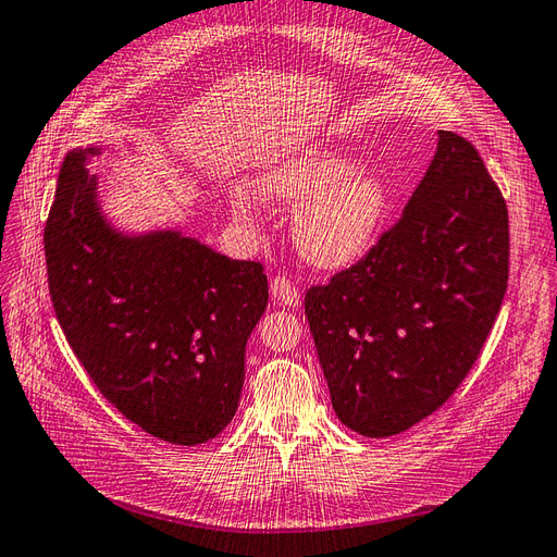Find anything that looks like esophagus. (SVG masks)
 I'll use <instances>...</instances> for the list:
<instances>
[{
	"label": "esophagus",
	"mask_w": 557,
	"mask_h": 557,
	"mask_svg": "<svg viewBox=\"0 0 557 557\" xmlns=\"http://www.w3.org/2000/svg\"><path fill=\"white\" fill-rule=\"evenodd\" d=\"M271 298L283 307H298L300 305V290L288 276H276L271 281Z\"/></svg>",
	"instance_id": "obj_1"
}]
</instances>
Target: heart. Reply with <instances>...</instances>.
<instances>
[{
	"label": "heart",
	"instance_id": "heart-1",
	"mask_svg": "<svg viewBox=\"0 0 557 557\" xmlns=\"http://www.w3.org/2000/svg\"><path fill=\"white\" fill-rule=\"evenodd\" d=\"M257 193L278 209H294L293 240L300 255L321 269H343L374 245L388 214V185L360 159L333 145H312L283 157L257 178ZM231 209L245 224L255 205L240 190Z\"/></svg>",
	"mask_w": 557,
	"mask_h": 557
}]
</instances>
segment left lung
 Instances as JSON below:
<instances>
[{"label": "left lung", "instance_id": "1", "mask_svg": "<svg viewBox=\"0 0 557 557\" xmlns=\"http://www.w3.org/2000/svg\"><path fill=\"white\" fill-rule=\"evenodd\" d=\"M508 207L474 145L438 147L403 216L305 295L341 422L386 438L436 412L484 348L508 290Z\"/></svg>", "mask_w": 557, "mask_h": 557}]
</instances>
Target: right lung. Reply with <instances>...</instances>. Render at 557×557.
Instances as JSON below:
<instances>
[{
	"instance_id": "add662e5",
	"label": "right lung",
	"mask_w": 557,
	"mask_h": 557,
	"mask_svg": "<svg viewBox=\"0 0 557 557\" xmlns=\"http://www.w3.org/2000/svg\"><path fill=\"white\" fill-rule=\"evenodd\" d=\"M73 150L45 226L49 295L69 345L104 398L176 446L219 436L238 410L245 343L267 310L264 267L178 231L123 236Z\"/></svg>"
}]
</instances>
